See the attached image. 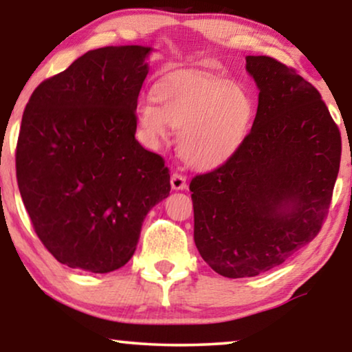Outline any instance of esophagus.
<instances>
[{"label":"esophagus","mask_w":352,"mask_h":352,"mask_svg":"<svg viewBox=\"0 0 352 352\" xmlns=\"http://www.w3.org/2000/svg\"><path fill=\"white\" fill-rule=\"evenodd\" d=\"M171 187L175 190H182L187 187V182H186V176H182L181 173H171Z\"/></svg>","instance_id":"1"}]
</instances>
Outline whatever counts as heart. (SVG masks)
Returning a JSON list of instances; mask_svg holds the SVG:
<instances>
[{
    "label": "heart",
    "instance_id": "heart-1",
    "mask_svg": "<svg viewBox=\"0 0 352 352\" xmlns=\"http://www.w3.org/2000/svg\"><path fill=\"white\" fill-rule=\"evenodd\" d=\"M157 104L138 105L139 126L151 141H166L179 129L177 148L189 165L210 168L237 152L254 118L253 96L245 86L195 72L166 76L155 89Z\"/></svg>",
    "mask_w": 352,
    "mask_h": 352
}]
</instances>
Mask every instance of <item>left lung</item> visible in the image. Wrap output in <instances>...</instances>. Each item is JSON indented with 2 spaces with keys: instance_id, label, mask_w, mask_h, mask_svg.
Returning a JSON list of instances; mask_svg holds the SVG:
<instances>
[{
  "instance_id": "8db88e82",
  "label": "left lung",
  "mask_w": 352,
  "mask_h": 352,
  "mask_svg": "<svg viewBox=\"0 0 352 352\" xmlns=\"http://www.w3.org/2000/svg\"><path fill=\"white\" fill-rule=\"evenodd\" d=\"M247 70L259 89L252 131L189 186L197 250L229 278L271 271L316 239L341 160L340 129L309 81L267 56H247Z\"/></svg>"
}]
</instances>
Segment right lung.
<instances>
[{
    "instance_id": "right-lung-1",
    "label": "right lung",
    "mask_w": 352,
    "mask_h": 352,
    "mask_svg": "<svg viewBox=\"0 0 352 352\" xmlns=\"http://www.w3.org/2000/svg\"><path fill=\"white\" fill-rule=\"evenodd\" d=\"M146 46L88 51L41 81L22 115L16 175L33 229L65 266L105 274L126 264L170 171L136 141Z\"/></svg>"
}]
</instances>
